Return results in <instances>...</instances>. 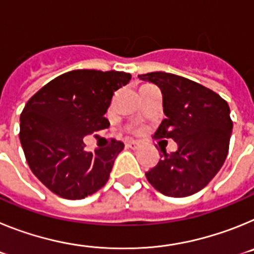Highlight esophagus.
Masks as SVG:
<instances>
[{
	"mask_svg": "<svg viewBox=\"0 0 254 254\" xmlns=\"http://www.w3.org/2000/svg\"><path fill=\"white\" fill-rule=\"evenodd\" d=\"M127 146L131 147V149H133V150H136L141 146V142L132 140V141H128V142H127Z\"/></svg>",
	"mask_w": 254,
	"mask_h": 254,
	"instance_id": "esophagus-1",
	"label": "esophagus"
}]
</instances>
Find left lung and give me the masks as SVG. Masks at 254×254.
Instances as JSON below:
<instances>
[{"label":"left lung","instance_id":"8db88e82","mask_svg":"<svg viewBox=\"0 0 254 254\" xmlns=\"http://www.w3.org/2000/svg\"><path fill=\"white\" fill-rule=\"evenodd\" d=\"M158 85L164 114L155 138H173L178 147L145 173L150 185L169 197H187L210 183L229 151L233 121L225 100L190 78L168 72L138 75Z\"/></svg>","mask_w":254,"mask_h":254}]
</instances>
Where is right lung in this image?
I'll return each instance as SVG.
<instances>
[{
  "instance_id": "add662e5",
  "label": "right lung",
  "mask_w": 254,
  "mask_h": 254,
  "mask_svg": "<svg viewBox=\"0 0 254 254\" xmlns=\"http://www.w3.org/2000/svg\"><path fill=\"white\" fill-rule=\"evenodd\" d=\"M129 80L121 71L73 69L28 100L20 116V142L31 172L55 194L81 199L108 182L125 145L111 138L107 147L87 152L82 138L109 127L104 114Z\"/></svg>"
}]
</instances>
